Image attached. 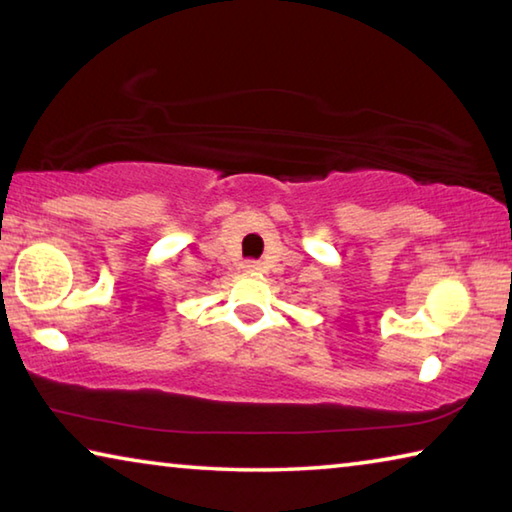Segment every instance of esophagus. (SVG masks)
I'll return each mask as SVG.
<instances>
[{
  "instance_id": "esophagus-1",
  "label": "esophagus",
  "mask_w": 512,
  "mask_h": 512,
  "mask_svg": "<svg viewBox=\"0 0 512 512\" xmlns=\"http://www.w3.org/2000/svg\"><path fill=\"white\" fill-rule=\"evenodd\" d=\"M241 268H244V273H246V275H255V273L262 271V264H259V262H253V259H248V262L241 264Z\"/></svg>"
}]
</instances>
